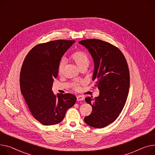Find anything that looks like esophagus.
Here are the masks:
<instances>
[{
  "mask_svg": "<svg viewBox=\"0 0 155 155\" xmlns=\"http://www.w3.org/2000/svg\"><path fill=\"white\" fill-rule=\"evenodd\" d=\"M77 101H81L84 100V97L81 95H78L77 97Z\"/></svg>",
  "mask_w": 155,
  "mask_h": 155,
  "instance_id": "1",
  "label": "esophagus"
}]
</instances>
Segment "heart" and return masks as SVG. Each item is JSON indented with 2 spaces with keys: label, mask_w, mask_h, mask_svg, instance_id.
<instances>
[{
  "label": "heart",
  "mask_w": 155,
  "mask_h": 155,
  "mask_svg": "<svg viewBox=\"0 0 155 155\" xmlns=\"http://www.w3.org/2000/svg\"><path fill=\"white\" fill-rule=\"evenodd\" d=\"M70 58L73 60L74 62L77 64L80 69L87 68L90 64V58L87 54L82 51H76L70 55ZM64 66V61L62 60L60 61L58 67V74H61L62 73ZM80 83H75L74 85V87L75 90L79 89V85Z\"/></svg>",
  "instance_id": "b5f03b06"
}]
</instances>
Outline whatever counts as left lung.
<instances>
[{"label": "left lung", "instance_id": "obj_1", "mask_svg": "<svg viewBox=\"0 0 155 155\" xmlns=\"http://www.w3.org/2000/svg\"><path fill=\"white\" fill-rule=\"evenodd\" d=\"M94 58L93 80L100 90L95 98L85 101L92 107L91 114L84 118L91 127L101 128L114 121L125 106L130 87V73L127 60L121 50L99 39L81 40Z\"/></svg>", "mask_w": 155, "mask_h": 155}]
</instances>
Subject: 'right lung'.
<instances>
[{
	"label": "right lung",
	"mask_w": 155,
	"mask_h": 155,
	"mask_svg": "<svg viewBox=\"0 0 155 155\" xmlns=\"http://www.w3.org/2000/svg\"><path fill=\"white\" fill-rule=\"evenodd\" d=\"M75 40H57L35 45L25 57L20 70V91L33 117L44 125L61 122L77 97L71 94H58L51 90L58 67L65 51Z\"/></svg>",
	"instance_id": "right-lung-1"
}]
</instances>
